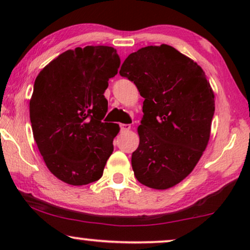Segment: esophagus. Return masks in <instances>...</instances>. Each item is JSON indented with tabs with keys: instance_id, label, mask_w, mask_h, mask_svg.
<instances>
[{
	"instance_id": "obj_1",
	"label": "esophagus",
	"mask_w": 250,
	"mask_h": 250,
	"mask_svg": "<svg viewBox=\"0 0 250 250\" xmlns=\"http://www.w3.org/2000/svg\"><path fill=\"white\" fill-rule=\"evenodd\" d=\"M129 129H131V125H128V124H122L121 125V131L122 132H127V131H129Z\"/></svg>"
}]
</instances>
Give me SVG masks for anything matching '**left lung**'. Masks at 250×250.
Wrapping results in <instances>:
<instances>
[{
    "label": "left lung",
    "mask_w": 250,
    "mask_h": 250,
    "mask_svg": "<svg viewBox=\"0 0 250 250\" xmlns=\"http://www.w3.org/2000/svg\"><path fill=\"white\" fill-rule=\"evenodd\" d=\"M138 87L143 117L132 153L136 180L157 190L186 179L206 149L215 111L214 93L197 62L173 46H146L119 70Z\"/></svg>",
    "instance_id": "left-lung-1"
}]
</instances>
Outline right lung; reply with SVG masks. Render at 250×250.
Wrapping results in <instances>:
<instances>
[{
	"label": "right lung",
	"mask_w": 250,
	"mask_h": 250,
	"mask_svg": "<svg viewBox=\"0 0 250 250\" xmlns=\"http://www.w3.org/2000/svg\"><path fill=\"white\" fill-rule=\"evenodd\" d=\"M121 58L111 46L76 47L44 67L34 83L29 115L34 139L50 172L85 186L104 174L119 126L102 122L104 91Z\"/></svg>",
	"instance_id": "add662e5"
}]
</instances>
